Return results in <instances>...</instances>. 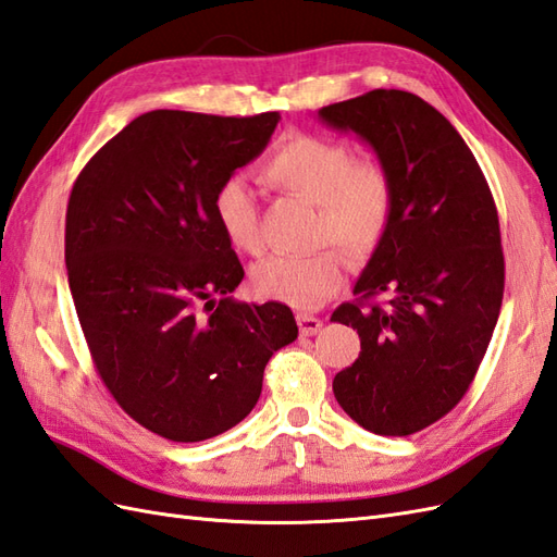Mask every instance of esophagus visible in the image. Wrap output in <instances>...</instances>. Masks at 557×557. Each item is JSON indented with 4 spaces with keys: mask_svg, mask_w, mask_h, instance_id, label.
<instances>
[{
    "mask_svg": "<svg viewBox=\"0 0 557 557\" xmlns=\"http://www.w3.org/2000/svg\"><path fill=\"white\" fill-rule=\"evenodd\" d=\"M297 325H300V333L302 335H317L321 331L323 321L317 319V317H311V314H305V311H300V314H297Z\"/></svg>",
    "mask_w": 557,
    "mask_h": 557,
    "instance_id": "esophagus-1",
    "label": "esophagus"
}]
</instances>
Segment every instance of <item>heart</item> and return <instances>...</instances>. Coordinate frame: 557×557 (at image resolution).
Segmentation results:
<instances>
[{
	"mask_svg": "<svg viewBox=\"0 0 557 557\" xmlns=\"http://www.w3.org/2000/svg\"><path fill=\"white\" fill-rule=\"evenodd\" d=\"M262 180L283 194L319 206V240H335L351 260L363 262L381 246L395 208V184L381 160L357 158L355 148L317 134H290L262 162ZM214 220L240 252L262 248L260 210L252 188L228 176L212 200ZM260 297L314 309L343 288L345 260L335 248L309 257L269 255L252 267Z\"/></svg>",
	"mask_w": 557,
	"mask_h": 557,
	"instance_id": "b5f03b06",
	"label": "heart"
}]
</instances>
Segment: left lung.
Listing matches in <instances>:
<instances>
[{
	"instance_id": "left-lung-1",
	"label": "left lung",
	"mask_w": 557,
	"mask_h": 557,
	"mask_svg": "<svg viewBox=\"0 0 557 557\" xmlns=\"http://www.w3.org/2000/svg\"><path fill=\"white\" fill-rule=\"evenodd\" d=\"M319 117L369 144L395 184L359 297L331 317L361 341L333 392L361 428L406 437L463 399L490 347L506 281L498 212L463 137L416 94L373 89L323 106Z\"/></svg>"
}]
</instances>
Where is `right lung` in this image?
<instances>
[{
  "label": "right lung",
  "mask_w": 557,
  "mask_h": 557,
  "mask_svg": "<svg viewBox=\"0 0 557 557\" xmlns=\"http://www.w3.org/2000/svg\"><path fill=\"white\" fill-rule=\"evenodd\" d=\"M278 120L144 113L87 162L67 200V283L94 366L122 411L165 440L238 425L267 361L297 337L290 307L228 295L243 267L212 210Z\"/></svg>",
  "instance_id": "add662e5"
}]
</instances>
